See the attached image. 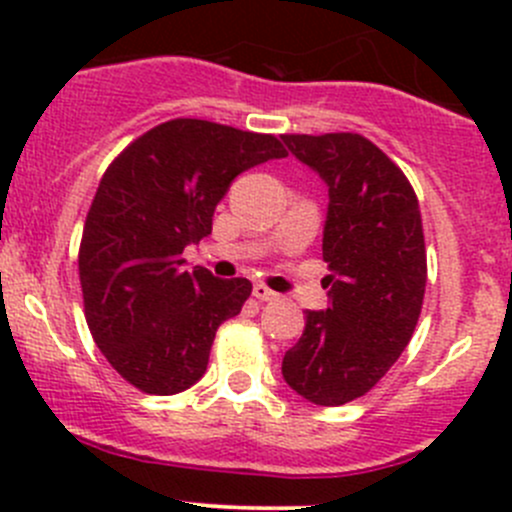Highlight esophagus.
Wrapping results in <instances>:
<instances>
[{
  "instance_id": "obj_1",
  "label": "esophagus",
  "mask_w": 512,
  "mask_h": 512,
  "mask_svg": "<svg viewBox=\"0 0 512 512\" xmlns=\"http://www.w3.org/2000/svg\"><path fill=\"white\" fill-rule=\"evenodd\" d=\"M252 294H255V297L260 299V302H275V299L280 297V294L272 292V289L267 287V285H262V282H257V285L252 287Z\"/></svg>"
}]
</instances>
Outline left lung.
Segmentation results:
<instances>
[{"label": "left lung", "instance_id": "obj_1", "mask_svg": "<svg viewBox=\"0 0 512 512\" xmlns=\"http://www.w3.org/2000/svg\"><path fill=\"white\" fill-rule=\"evenodd\" d=\"M282 141L329 188V307L309 309L282 376L302 399L342 406L374 389L411 342L426 292L421 210L399 165L359 133Z\"/></svg>", "mask_w": 512, "mask_h": 512}]
</instances>
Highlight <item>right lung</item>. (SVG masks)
Listing matches in <instances>:
<instances>
[{
    "label": "right lung",
    "instance_id": "add662e5",
    "mask_svg": "<svg viewBox=\"0 0 512 512\" xmlns=\"http://www.w3.org/2000/svg\"><path fill=\"white\" fill-rule=\"evenodd\" d=\"M285 156L267 133L173 118L108 165L86 215L79 277L96 347L128 384L170 396L205 374L215 332L252 285L183 270V250L213 232L242 170Z\"/></svg>",
    "mask_w": 512,
    "mask_h": 512
}]
</instances>
